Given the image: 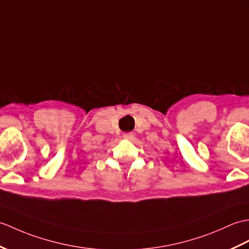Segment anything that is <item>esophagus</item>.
Here are the masks:
<instances>
[{"label": "esophagus", "instance_id": "1", "mask_svg": "<svg viewBox=\"0 0 249 249\" xmlns=\"http://www.w3.org/2000/svg\"><path fill=\"white\" fill-rule=\"evenodd\" d=\"M123 138L126 139V140H132L134 139V132H126V134L123 135Z\"/></svg>", "mask_w": 249, "mask_h": 249}]
</instances>
